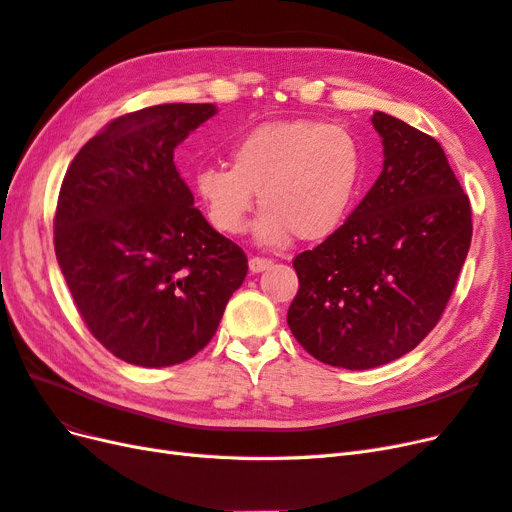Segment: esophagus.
I'll use <instances>...</instances> for the list:
<instances>
[{
	"label": "esophagus",
	"instance_id": "34e87169",
	"mask_svg": "<svg viewBox=\"0 0 512 512\" xmlns=\"http://www.w3.org/2000/svg\"><path fill=\"white\" fill-rule=\"evenodd\" d=\"M273 262L269 258H260V256H252L250 258V271L252 273H260V271H267Z\"/></svg>",
	"mask_w": 512,
	"mask_h": 512
}]
</instances>
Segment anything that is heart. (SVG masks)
<instances>
[{"instance_id":"obj_1","label":"heart","mask_w":512,"mask_h":512,"mask_svg":"<svg viewBox=\"0 0 512 512\" xmlns=\"http://www.w3.org/2000/svg\"><path fill=\"white\" fill-rule=\"evenodd\" d=\"M363 149L348 128L312 119L271 121L247 130L228 151V166L198 170L196 192L211 224L239 235L258 205L256 237L282 245L290 235L316 241L344 222L359 192Z\"/></svg>"}]
</instances>
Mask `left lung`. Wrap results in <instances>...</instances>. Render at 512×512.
Listing matches in <instances>:
<instances>
[{"label":"left lung","instance_id":"left-lung-1","mask_svg":"<svg viewBox=\"0 0 512 512\" xmlns=\"http://www.w3.org/2000/svg\"><path fill=\"white\" fill-rule=\"evenodd\" d=\"M382 173L350 218L292 267L294 339L344 369L391 363L423 342L455 290L472 241L470 198L436 138L376 111Z\"/></svg>","mask_w":512,"mask_h":512}]
</instances>
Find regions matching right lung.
<instances>
[{"instance_id": "1", "label": "right lung", "mask_w": 512, "mask_h": 512, "mask_svg": "<svg viewBox=\"0 0 512 512\" xmlns=\"http://www.w3.org/2000/svg\"><path fill=\"white\" fill-rule=\"evenodd\" d=\"M215 104H158L121 115L68 166L55 254L76 309L117 359H192L247 275V258L194 207L175 149Z\"/></svg>"}]
</instances>
